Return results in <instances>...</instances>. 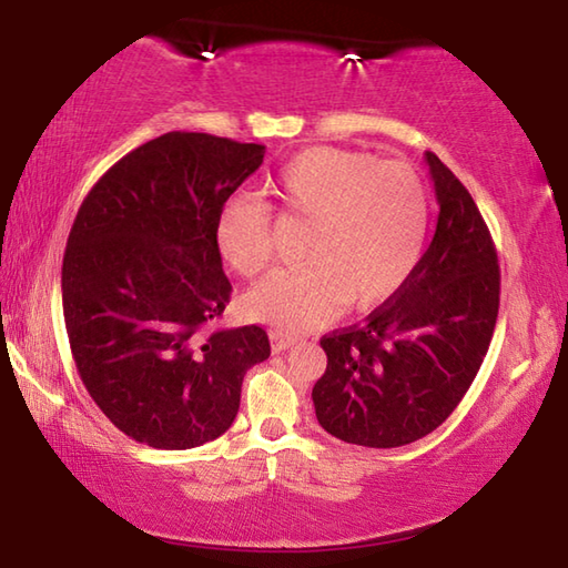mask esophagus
Here are the masks:
<instances>
[{"label":"esophagus","instance_id":"esophagus-1","mask_svg":"<svg viewBox=\"0 0 568 568\" xmlns=\"http://www.w3.org/2000/svg\"><path fill=\"white\" fill-rule=\"evenodd\" d=\"M295 344L293 336H283V334H271V346H273V354H281L285 348H291Z\"/></svg>","mask_w":568,"mask_h":568}]
</instances>
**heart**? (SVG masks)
Returning a JSON list of instances; mask_svg holds the SVG:
<instances>
[{"mask_svg": "<svg viewBox=\"0 0 568 568\" xmlns=\"http://www.w3.org/2000/svg\"><path fill=\"white\" fill-rule=\"evenodd\" d=\"M277 207L312 224L303 268L275 271L244 307L277 332H305L344 305L373 310L415 271L427 229V187L415 168L344 149H307L268 183ZM214 244L239 275H258L273 256V214L253 197L226 200Z\"/></svg>", "mask_w": 568, "mask_h": 568, "instance_id": "heart-1", "label": "heart"}]
</instances>
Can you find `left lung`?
<instances>
[{"label":"left lung","mask_w":568,"mask_h":568,"mask_svg":"<svg viewBox=\"0 0 568 568\" xmlns=\"http://www.w3.org/2000/svg\"><path fill=\"white\" fill-rule=\"evenodd\" d=\"M439 216L407 283L364 324L322 336L327 371L312 388L332 437L393 449L427 437L474 383L496 329L500 268L474 197L425 153Z\"/></svg>","instance_id":"8db88e82"}]
</instances>
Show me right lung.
Masks as SVG:
<instances>
[{
  "mask_svg": "<svg viewBox=\"0 0 568 568\" xmlns=\"http://www.w3.org/2000/svg\"><path fill=\"white\" fill-rule=\"evenodd\" d=\"M265 146L171 131L126 153L82 200L63 256V317L80 378L116 429L153 449H192L232 427L265 329L204 327L232 283L216 210Z\"/></svg>",
  "mask_w": 568,
  "mask_h": 568,
  "instance_id": "right-lung-1",
  "label": "right lung"
}]
</instances>
